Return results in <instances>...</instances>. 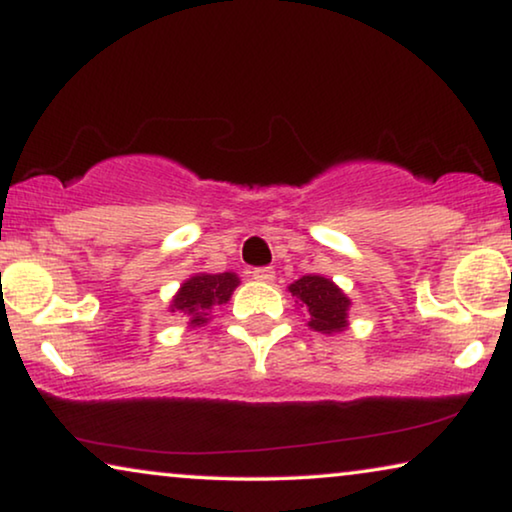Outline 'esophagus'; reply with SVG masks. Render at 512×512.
<instances>
[{
    "mask_svg": "<svg viewBox=\"0 0 512 512\" xmlns=\"http://www.w3.org/2000/svg\"><path fill=\"white\" fill-rule=\"evenodd\" d=\"M251 277H254L256 282H272V277H275V270H272V268H254V270H251Z\"/></svg>",
    "mask_w": 512,
    "mask_h": 512,
    "instance_id": "34e87169",
    "label": "esophagus"
}]
</instances>
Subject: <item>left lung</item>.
Wrapping results in <instances>:
<instances>
[{
	"mask_svg": "<svg viewBox=\"0 0 512 512\" xmlns=\"http://www.w3.org/2000/svg\"><path fill=\"white\" fill-rule=\"evenodd\" d=\"M291 296H296L300 307L310 314L307 326L319 333H340L347 328L349 298L335 286L331 279L321 275H305L289 286ZM296 300V303H298Z\"/></svg>",
	"mask_w": 512,
	"mask_h": 512,
	"instance_id": "obj_1",
	"label": "left lung"
}]
</instances>
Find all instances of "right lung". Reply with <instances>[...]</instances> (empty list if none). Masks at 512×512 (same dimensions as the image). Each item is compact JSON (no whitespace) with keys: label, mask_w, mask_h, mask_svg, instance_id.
Masks as SVG:
<instances>
[{"label":"right lung","mask_w":512,"mask_h":512,"mask_svg":"<svg viewBox=\"0 0 512 512\" xmlns=\"http://www.w3.org/2000/svg\"><path fill=\"white\" fill-rule=\"evenodd\" d=\"M240 284V277L235 272H219V275H193L181 284L177 296L172 298L170 310L179 314H188L191 326H202L207 324L209 312H212L214 305L228 303L233 291Z\"/></svg>","instance_id":"right-lung-1"}]
</instances>
